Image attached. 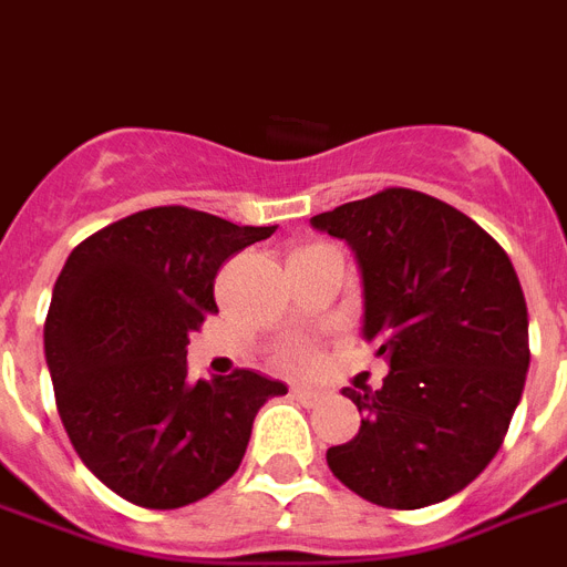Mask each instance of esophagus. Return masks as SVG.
Wrapping results in <instances>:
<instances>
[{"mask_svg":"<svg viewBox=\"0 0 567 567\" xmlns=\"http://www.w3.org/2000/svg\"><path fill=\"white\" fill-rule=\"evenodd\" d=\"M291 395L297 399L299 404H306V408H315V404L323 402V393L320 390H308V388H293Z\"/></svg>","mask_w":567,"mask_h":567,"instance_id":"esophagus-1","label":"esophagus"}]
</instances>
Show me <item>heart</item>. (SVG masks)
<instances>
[{
	"label": "heart",
	"instance_id": "obj_1",
	"mask_svg": "<svg viewBox=\"0 0 567 567\" xmlns=\"http://www.w3.org/2000/svg\"><path fill=\"white\" fill-rule=\"evenodd\" d=\"M282 367L291 372H308L315 370L317 363H320V352H317L315 343H308V340H293L288 347L282 349Z\"/></svg>",
	"mask_w": 567,
	"mask_h": 567
}]
</instances>
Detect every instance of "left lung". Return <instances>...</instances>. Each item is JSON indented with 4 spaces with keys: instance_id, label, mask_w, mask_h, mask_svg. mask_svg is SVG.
<instances>
[{
    "instance_id": "obj_1",
    "label": "left lung",
    "mask_w": 567,
    "mask_h": 567,
    "mask_svg": "<svg viewBox=\"0 0 567 567\" xmlns=\"http://www.w3.org/2000/svg\"><path fill=\"white\" fill-rule=\"evenodd\" d=\"M311 227L355 252L363 338L390 363L379 390L343 388L361 427L326 451L331 475L388 509L457 495L498 454L530 367L513 261L468 215L413 188L343 204Z\"/></svg>"
}]
</instances>
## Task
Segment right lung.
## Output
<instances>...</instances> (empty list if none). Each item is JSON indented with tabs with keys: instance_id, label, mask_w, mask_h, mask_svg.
Instances as JSON below:
<instances>
[{
	"instance_id": "right-lung-1",
	"label": "right lung",
	"mask_w": 567,
	"mask_h": 567,
	"mask_svg": "<svg viewBox=\"0 0 567 567\" xmlns=\"http://www.w3.org/2000/svg\"><path fill=\"white\" fill-rule=\"evenodd\" d=\"M276 227L154 206L69 252L45 317V363L78 457L136 507L206 498L241 466L282 381L252 370L188 381V334L215 315V276Z\"/></svg>"
}]
</instances>
